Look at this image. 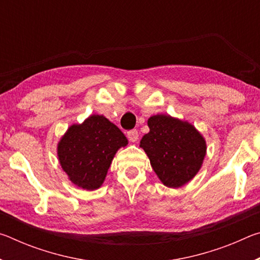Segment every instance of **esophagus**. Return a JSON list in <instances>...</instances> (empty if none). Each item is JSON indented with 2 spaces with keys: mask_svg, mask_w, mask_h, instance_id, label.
Segmentation results:
<instances>
[{
  "mask_svg": "<svg viewBox=\"0 0 260 260\" xmlns=\"http://www.w3.org/2000/svg\"><path fill=\"white\" fill-rule=\"evenodd\" d=\"M127 138H128L131 142H136V141H138V139H139V132L136 129L127 132Z\"/></svg>",
  "mask_w": 260,
  "mask_h": 260,
  "instance_id": "obj_1",
  "label": "esophagus"
}]
</instances>
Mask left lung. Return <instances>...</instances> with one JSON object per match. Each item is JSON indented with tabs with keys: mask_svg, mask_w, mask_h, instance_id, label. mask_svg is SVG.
<instances>
[{
	"mask_svg": "<svg viewBox=\"0 0 260 260\" xmlns=\"http://www.w3.org/2000/svg\"><path fill=\"white\" fill-rule=\"evenodd\" d=\"M149 133L140 147L147 153L161 183L180 188L195 178L203 165L206 141L195 126L170 114H156L148 119Z\"/></svg>",
	"mask_w": 260,
	"mask_h": 260,
	"instance_id": "left-lung-1",
	"label": "left lung"
}]
</instances>
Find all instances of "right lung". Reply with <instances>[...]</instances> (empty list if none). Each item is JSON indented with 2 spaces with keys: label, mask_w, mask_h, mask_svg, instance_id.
<instances>
[{
  "label": "right lung",
  "mask_w": 260,
  "mask_h": 260,
  "mask_svg": "<svg viewBox=\"0 0 260 260\" xmlns=\"http://www.w3.org/2000/svg\"><path fill=\"white\" fill-rule=\"evenodd\" d=\"M128 144L124 133L102 114L72 124L57 143V157L78 188L96 190L107 178L117 151Z\"/></svg>",
  "instance_id": "1"
}]
</instances>
